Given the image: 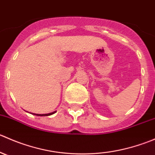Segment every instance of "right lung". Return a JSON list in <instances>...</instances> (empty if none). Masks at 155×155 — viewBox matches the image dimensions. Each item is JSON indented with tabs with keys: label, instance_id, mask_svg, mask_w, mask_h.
Instances as JSON below:
<instances>
[{
	"label": "right lung",
	"instance_id": "1",
	"mask_svg": "<svg viewBox=\"0 0 155 155\" xmlns=\"http://www.w3.org/2000/svg\"><path fill=\"white\" fill-rule=\"evenodd\" d=\"M55 112H51V113H48V114H43V115H41V114H34V113H32L33 115H37V116H48V115H52V114L55 113Z\"/></svg>",
	"mask_w": 155,
	"mask_h": 155
}]
</instances>
